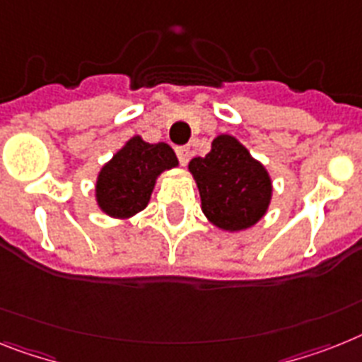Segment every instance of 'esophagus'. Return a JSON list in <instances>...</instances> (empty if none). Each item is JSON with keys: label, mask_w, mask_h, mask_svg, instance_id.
Returning a JSON list of instances; mask_svg holds the SVG:
<instances>
[{"label": "esophagus", "mask_w": 362, "mask_h": 362, "mask_svg": "<svg viewBox=\"0 0 362 362\" xmlns=\"http://www.w3.org/2000/svg\"><path fill=\"white\" fill-rule=\"evenodd\" d=\"M175 153H177V159L179 163L187 164L188 159H190V148L188 146H179V148H175Z\"/></svg>", "instance_id": "obj_1"}]
</instances>
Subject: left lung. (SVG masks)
<instances>
[{
    "mask_svg": "<svg viewBox=\"0 0 362 362\" xmlns=\"http://www.w3.org/2000/svg\"><path fill=\"white\" fill-rule=\"evenodd\" d=\"M205 216L226 231L252 228L264 216L272 196V181L235 136L220 134L205 157L190 160Z\"/></svg>",
    "mask_w": 362,
    "mask_h": 362,
    "instance_id": "8db88e82",
    "label": "left lung"
}]
</instances>
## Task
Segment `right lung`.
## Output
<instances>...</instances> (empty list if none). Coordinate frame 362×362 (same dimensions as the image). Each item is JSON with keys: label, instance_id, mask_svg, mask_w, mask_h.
Segmentation results:
<instances>
[{"label": "right lung", "instance_id": "right-lung-1", "mask_svg": "<svg viewBox=\"0 0 362 362\" xmlns=\"http://www.w3.org/2000/svg\"><path fill=\"white\" fill-rule=\"evenodd\" d=\"M177 166V157L168 144H149L133 139L101 168L95 198L109 216L127 218L148 205L155 179L163 170Z\"/></svg>", "mask_w": 362, "mask_h": 362}]
</instances>
